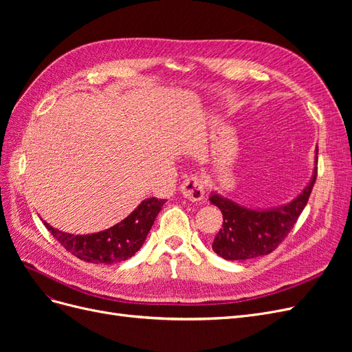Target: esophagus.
<instances>
[{
	"label": "esophagus",
	"instance_id": "34e87169",
	"mask_svg": "<svg viewBox=\"0 0 352 352\" xmlns=\"http://www.w3.org/2000/svg\"><path fill=\"white\" fill-rule=\"evenodd\" d=\"M180 192H182L184 198L192 202H198L204 198V182H202V179L198 175H190L180 185Z\"/></svg>",
	"mask_w": 352,
	"mask_h": 352
}]
</instances>
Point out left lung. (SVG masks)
<instances>
[{"label": "left lung", "mask_w": 352, "mask_h": 352, "mask_svg": "<svg viewBox=\"0 0 352 352\" xmlns=\"http://www.w3.org/2000/svg\"><path fill=\"white\" fill-rule=\"evenodd\" d=\"M318 154V150H316ZM314 173L302 192L285 206L270 210H252L235 201L212 192L211 204L220 208L223 226L212 241V251L221 258L239 261L267 255L287 236L307 206L317 177V155Z\"/></svg>", "instance_id": "8db88e82"}]
</instances>
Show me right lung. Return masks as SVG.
Masks as SVG:
<instances>
[{"instance_id":"right-lung-1","label":"right lung","mask_w":352,"mask_h":352,"mask_svg":"<svg viewBox=\"0 0 352 352\" xmlns=\"http://www.w3.org/2000/svg\"><path fill=\"white\" fill-rule=\"evenodd\" d=\"M164 202L166 199L146 198L124 220L91 235H72L54 229L47 221L44 225L74 257L95 264L120 263L141 250Z\"/></svg>"}]
</instances>
